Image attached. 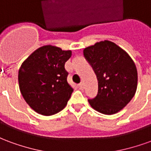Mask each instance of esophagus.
Segmentation results:
<instances>
[{
	"mask_svg": "<svg viewBox=\"0 0 151 151\" xmlns=\"http://www.w3.org/2000/svg\"><path fill=\"white\" fill-rule=\"evenodd\" d=\"M78 88L80 89V90H83V89H84V84H83L82 82H81V83H79L78 84Z\"/></svg>",
	"mask_w": 151,
	"mask_h": 151,
	"instance_id": "1",
	"label": "esophagus"
}]
</instances>
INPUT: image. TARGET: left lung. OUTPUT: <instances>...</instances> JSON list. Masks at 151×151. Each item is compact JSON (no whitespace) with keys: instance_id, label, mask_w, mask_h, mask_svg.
<instances>
[{"instance_id":"1","label":"left lung","mask_w":151,"mask_h":151,"mask_svg":"<svg viewBox=\"0 0 151 151\" xmlns=\"http://www.w3.org/2000/svg\"><path fill=\"white\" fill-rule=\"evenodd\" d=\"M98 79V94L88 102L105 115L120 111L133 99L137 86V71L129 54L108 40L83 50Z\"/></svg>"}]
</instances>
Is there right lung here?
<instances>
[{
  "mask_svg": "<svg viewBox=\"0 0 151 151\" xmlns=\"http://www.w3.org/2000/svg\"><path fill=\"white\" fill-rule=\"evenodd\" d=\"M70 50L45 45L31 53L18 71L19 89L30 107L37 113L52 116L67 104L73 89L67 82L65 64Z\"/></svg>",
  "mask_w": 151,
  "mask_h": 151,
  "instance_id": "right-lung-1",
  "label": "right lung"
}]
</instances>
